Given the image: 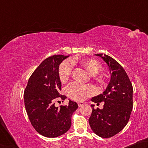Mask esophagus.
Wrapping results in <instances>:
<instances>
[{
  "label": "esophagus",
  "instance_id": "34e87169",
  "mask_svg": "<svg viewBox=\"0 0 148 148\" xmlns=\"http://www.w3.org/2000/svg\"><path fill=\"white\" fill-rule=\"evenodd\" d=\"M84 105V103H82V102H80V103H78V106L79 107H82V106H83Z\"/></svg>",
  "mask_w": 148,
  "mask_h": 148
}]
</instances>
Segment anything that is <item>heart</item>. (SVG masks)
Here are the masks:
<instances>
[{
  "instance_id": "heart-1",
  "label": "heart",
  "mask_w": 148,
  "mask_h": 148,
  "mask_svg": "<svg viewBox=\"0 0 148 148\" xmlns=\"http://www.w3.org/2000/svg\"><path fill=\"white\" fill-rule=\"evenodd\" d=\"M74 64H79L90 75H94L95 81L100 86L107 84V79L103 75L98 74L101 71L103 67L99 62L93 59L81 58L76 60ZM72 71V64L69 62H62L58 69V75L62 82H66L70 76ZM95 92V88L92 84H83L77 82H73L66 88V93L72 99L80 101L92 96Z\"/></svg>"
}]
</instances>
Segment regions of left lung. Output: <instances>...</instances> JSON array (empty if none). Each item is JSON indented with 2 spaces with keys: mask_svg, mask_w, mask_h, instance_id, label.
Masks as SVG:
<instances>
[{
  "mask_svg": "<svg viewBox=\"0 0 148 148\" xmlns=\"http://www.w3.org/2000/svg\"><path fill=\"white\" fill-rule=\"evenodd\" d=\"M102 57L112 72L109 84L102 94L93 97L97 104L104 102L103 109L94 108L89 118L92 130L102 138H110L125 127L130 118L133 108V86L123 67L108 55Z\"/></svg>",
  "mask_w": 148,
  "mask_h": 148,
  "instance_id": "8db88e82",
  "label": "left lung"
}]
</instances>
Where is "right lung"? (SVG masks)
Masks as SVG:
<instances>
[{"instance_id": "obj_1", "label": "right lung", "mask_w": 148, "mask_h": 148, "mask_svg": "<svg viewBox=\"0 0 148 148\" xmlns=\"http://www.w3.org/2000/svg\"><path fill=\"white\" fill-rule=\"evenodd\" d=\"M69 56L54 55L40 64L28 81L24 91L26 111L31 124L41 135L54 138L69 130L73 112L77 103L69 100L67 105L54 106V101L66 96L60 94L61 82L58 75L59 65Z\"/></svg>"}]
</instances>
